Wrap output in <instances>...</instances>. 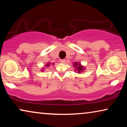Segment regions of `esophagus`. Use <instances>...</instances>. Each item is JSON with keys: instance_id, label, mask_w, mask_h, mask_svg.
I'll use <instances>...</instances> for the list:
<instances>
[{"instance_id": "esophagus-1", "label": "esophagus", "mask_w": 127, "mask_h": 127, "mask_svg": "<svg viewBox=\"0 0 127 127\" xmlns=\"http://www.w3.org/2000/svg\"><path fill=\"white\" fill-rule=\"evenodd\" d=\"M61 62L62 63H65V60H61Z\"/></svg>"}]
</instances>
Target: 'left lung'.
I'll list each match as a JSON object with an SVG mask.
<instances>
[{
	"label": "left lung",
	"instance_id": "8db88e82",
	"mask_svg": "<svg viewBox=\"0 0 127 127\" xmlns=\"http://www.w3.org/2000/svg\"><path fill=\"white\" fill-rule=\"evenodd\" d=\"M77 62H75V64H74V66H77ZM77 69L79 70L78 71H80V70H83V66H80V65H79V66H78V67H77Z\"/></svg>",
	"mask_w": 127,
	"mask_h": 127
}]
</instances>
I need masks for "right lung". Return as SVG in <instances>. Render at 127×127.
I'll return each instance as SVG.
<instances>
[{"label": "right lung", "mask_w": 127, "mask_h": 127, "mask_svg": "<svg viewBox=\"0 0 127 127\" xmlns=\"http://www.w3.org/2000/svg\"><path fill=\"white\" fill-rule=\"evenodd\" d=\"M46 66H49V64H47V65Z\"/></svg>", "instance_id": "1"}]
</instances>
